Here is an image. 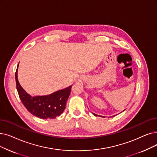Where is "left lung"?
<instances>
[{
    "label": "left lung",
    "mask_w": 157,
    "mask_h": 157,
    "mask_svg": "<svg viewBox=\"0 0 157 157\" xmlns=\"http://www.w3.org/2000/svg\"><path fill=\"white\" fill-rule=\"evenodd\" d=\"M92 114H93L94 115H95V116H99V117H105L104 116H101V115H97V114H95V113H92Z\"/></svg>",
    "instance_id": "8db88e82"
}]
</instances>
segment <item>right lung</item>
<instances>
[{
  "label": "right lung",
  "mask_w": 157,
  "mask_h": 157,
  "mask_svg": "<svg viewBox=\"0 0 157 157\" xmlns=\"http://www.w3.org/2000/svg\"><path fill=\"white\" fill-rule=\"evenodd\" d=\"M18 67L15 72L17 90L21 102L27 110L35 116L44 119H55L62 114L71 94L72 85L49 95L33 97L23 89L18 82Z\"/></svg>",
  "instance_id": "right-lung-1"
}]
</instances>
